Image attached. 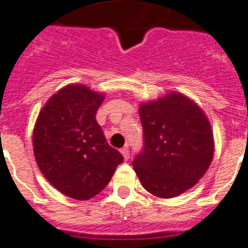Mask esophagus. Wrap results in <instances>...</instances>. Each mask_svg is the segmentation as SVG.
Masks as SVG:
<instances>
[{
    "label": "esophagus",
    "mask_w": 248,
    "mask_h": 248,
    "mask_svg": "<svg viewBox=\"0 0 248 248\" xmlns=\"http://www.w3.org/2000/svg\"><path fill=\"white\" fill-rule=\"evenodd\" d=\"M120 152H122V155L124 156V158H125V160H128V158H129V149H128V145L123 146L122 149H120Z\"/></svg>",
    "instance_id": "34e87169"
}]
</instances>
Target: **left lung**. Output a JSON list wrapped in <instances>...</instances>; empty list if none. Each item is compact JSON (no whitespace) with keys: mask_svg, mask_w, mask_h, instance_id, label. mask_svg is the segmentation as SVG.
Instances as JSON below:
<instances>
[{"mask_svg":"<svg viewBox=\"0 0 248 248\" xmlns=\"http://www.w3.org/2000/svg\"><path fill=\"white\" fill-rule=\"evenodd\" d=\"M139 113L144 137L133 169L153 196H180L210 166L214 141L209 120L181 93L144 104Z\"/></svg>","mask_w":248,"mask_h":248,"instance_id":"left-lung-1","label":"left lung"}]
</instances>
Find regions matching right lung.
<instances>
[{"label": "right lung", "mask_w": 248, "mask_h": 248, "mask_svg": "<svg viewBox=\"0 0 248 248\" xmlns=\"http://www.w3.org/2000/svg\"><path fill=\"white\" fill-rule=\"evenodd\" d=\"M103 95L71 84L46 103L32 133L39 169L55 189L75 200H90L111 181L124 161L96 122Z\"/></svg>", "instance_id": "1"}]
</instances>
